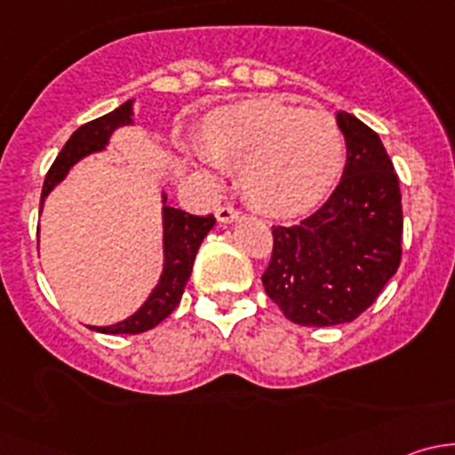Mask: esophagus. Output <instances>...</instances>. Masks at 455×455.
Here are the masks:
<instances>
[{"mask_svg":"<svg viewBox=\"0 0 455 455\" xmlns=\"http://www.w3.org/2000/svg\"><path fill=\"white\" fill-rule=\"evenodd\" d=\"M215 218H218L222 224L235 222V220L242 218V211L235 209V206H231V204H222V206H218V211H215Z\"/></svg>","mask_w":455,"mask_h":455,"instance_id":"esophagus-1","label":"esophagus"}]
</instances>
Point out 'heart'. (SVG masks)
Here are the masks:
<instances>
[{
  "label": "heart",
  "instance_id": "obj_1",
  "mask_svg": "<svg viewBox=\"0 0 455 455\" xmlns=\"http://www.w3.org/2000/svg\"><path fill=\"white\" fill-rule=\"evenodd\" d=\"M185 151L206 176H215L220 164L240 167L246 200L268 215L313 209L346 163V142L332 118L275 99L215 109L200 142H185Z\"/></svg>",
  "mask_w": 455,
  "mask_h": 455
}]
</instances>
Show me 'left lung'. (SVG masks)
Here are the masks:
<instances>
[{"label":"left lung","instance_id":"8db88e82","mask_svg":"<svg viewBox=\"0 0 455 455\" xmlns=\"http://www.w3.org/2000/svg\"><path fill=\"white\" fill-rule=\"evenodd\" d=\"M347 147L341 182L325 204L292 227H273L264 291L299 325L355 321L401 264L403 206L394 164L379 134L337 112Z\"/></svg>","mask_w":455,"mask_h":455}]
</instances>
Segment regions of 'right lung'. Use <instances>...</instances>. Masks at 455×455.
<instances>
[{"instance_id": "obj_1", "label": "right lung", "mask_w": 455, "mask_h": 455, "mask_svg": "<svg viewBox=\"0 0 455 455\" xmlns=\"http://www.w3.org/2000/svg\"><path fill=\"white\" fill-rule=\"evenodd\" d=\"M134 99L125 100L121 108L114 112L105 114V116L94 118V121L81 125L70 140L63 145L61 154L50 167L48 176L44 180V191H41V209L44 211V200L48 198L50 191L68 176L72 167L85 156L103 151L105 145L109 142V136L118 130V127L132 125V116H134ZM215 218L213 215H191L182 209H173L167 204V194H163V275H160L158 283L147 297L145 304L136 310L134 315L127 319L118 321L114 325H90L96 332L105 334H139L145 330L156 328L163 319L176 310L180 304L182 292H185L187 282L194 270V259L198 253L202 240L206 233L213 228Z\"/></svg>"}]
</instances>
